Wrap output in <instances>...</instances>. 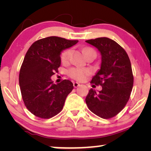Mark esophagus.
I'll list each match as a JSON object with an SVG mask.
<instances>
[{"label": "esophagus", "mask_w": 151, "mask_h": 151, "mask_svg": "<svg viewBox=\"0 0 151 151\" xmlns=\"http://www.w3.org/2000/svg\"><path fill=\"white\" fill-rule=\"evenodd\" d=\"M80 85V84L78 83V82H73V86L75 88H77V87H78V86H79Z\"/></svg>", "instance_id": "esophagus-1"}]
</instances>
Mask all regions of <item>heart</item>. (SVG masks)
Wrapping results in <instances>:
<instances>
[{
  "mask_svg": "<svg viewBox=\"0 0 151 151\" xmlns=\"http://www.w3.org/2000/svg\"><path fill=\"white\" fill-rule=\"evenodd\" d=\"M91 49H86L85 52ZM71 49H68L64 51L61 54V60L64 63H67L69 62L70 56L71 54ZM91 73V71L88 69L82 67H73L68 71V74L70 77L73 78L78 81H83L86 79V76Z\"/></svg>",
  "mask_w": 151,
  "mask_h": 151,
  "instance_id": "1",
  "label": "heart"
}]
</instances>
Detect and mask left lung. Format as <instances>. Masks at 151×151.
Instances as JSON below:
<instances>
[{
    "label": "left lung",
    "mask_w": 151,
    "mask_h": 151,
    "mask_svg": "<svg viewBox=\"0 0 151 151\" xmlns=\"http://www.w3.org/2000/svg\"><path fill=\"white\" fill-rule=\"evenodd\" d=\"M101 54L100 69L91 83L101 85L96 91L91 88L85 99L89 110L104 119L114 117L129 100L133 86V76L129 55L115 41L106 37L86 40Z\"/></svg>",
    "instance_id": "1"
}]
</instances>
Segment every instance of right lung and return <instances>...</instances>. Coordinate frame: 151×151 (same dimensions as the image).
Wrapping results in <instances>:
<instances>
[{
	"instance_id": "add662e5",
	"label": "right lung",
	"mask_w": 151,
	"mask_h": 151,
	"mask_svg": "<svg viewBox=\"0 0 151 151\" xmlns=\"http://www.w3.org/2000/svg\"><path fill=\"white\" fill-rule=\"evenodd\" d=\"M78 42L50 36L36 41L28 49L20 70L19 84L22 100L32 114L49 119L62 111L73 84L69 80L54 84L51 77L60 66L62 51Z\"/></svg>"
}]
</instances>
